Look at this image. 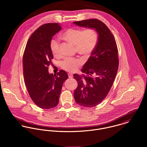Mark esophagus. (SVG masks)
I'll list each match as a JSON object with an SVG mask.
<instances>
[{"label": "esophagus", "mask_w": 147, "mask_h": 147, "mask_svg": "<svg viewBox=\"0 0 147 147\" xmlns=\"http://www.w3.org/2000/svg\"><path fill=\"white\" fill-rule=\"evenodd\" d=\"M68 75L69 78H73V75H72V74H70V73L68 74Z\"/></svg>", "instance_id": "34e87169"}]
</instances>
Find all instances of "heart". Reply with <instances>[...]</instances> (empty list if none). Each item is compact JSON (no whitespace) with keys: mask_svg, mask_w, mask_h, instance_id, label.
<instances>
[{"mask_svg":"<svg viewBox=\"0 0 147 147\" xmlns=\"http://www.w3.org/2000/svg\"><path fill=\"white\" fill-rule=\"evenodd\" d=\"M61 37L75 45V51L85 57H88L92 54L98 42V34L96 30L92 28L84 30L82 29L69 28L63 32ZM50 45L53 54L55 57L59 56L61 54L59 41L53 38L51 40ZM82 63V61L78 58H68L63 60L61 65L65 71L74 72Z\"/></svg>","mask_w":147,"mask_h":147,"instance_id":"b5f03b06","label":"heart"}]
</instances>
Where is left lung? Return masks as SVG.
Masks as SVG:
<instances>
[{"label": "left lung", "mask_w": 147, "mask_h": 147, "mask_svg": "<svg viewBox=\"0 0 147 147\" xmlns=\"http://www.w3.org/2000/svg\"><path fill=\"white\" fill-rule=\"evenodd\" d=\"M82 27L94 29L98 34L96 47L84 64L82 75L74 74L78 85L74 93L76 102L86 107L100 104L109 92L118 69V51L114 36L98 19L75 21Z\"/></svg>", "instance_id": "obj_1"}]
</instances>
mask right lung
Instances as JSON below:
<instances>
[{
	"label": "right lung",
	"mask_w": 147,
	"mask_h": 147,
	"mask_svg": "<svg viewBox=\"0 0 147 147\" xmlns=\"http://www.w3.org/2000/svg\"><path fill=\"white\" fill-rule=\"evenodd\" d=\"M61 29L58 23L42 25L30 36L24 52L23 75L26 89L34 103L44 109L58 104L63 83L68 78L63 70L57 75L48 72L53 59L50 41Z\"/></svg>",
	"instance_id": "obj_1"
}]
</instances>
